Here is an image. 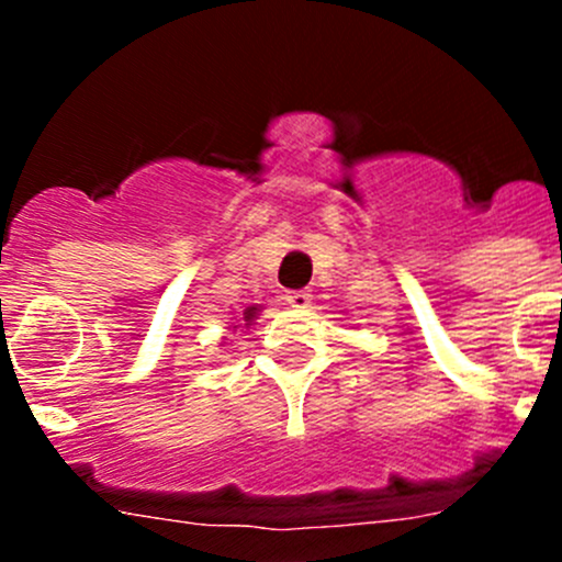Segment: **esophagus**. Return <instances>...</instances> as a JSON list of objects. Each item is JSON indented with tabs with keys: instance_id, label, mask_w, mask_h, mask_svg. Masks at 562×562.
Instances as JSON below:
<instances>
[{
	"instance_id": "obj_1",
	"label": "esophagus",
	"mask_w": 562,
	"mask_h": 562,
	"mask_svg": "<svg viewBox=\"0 0 562 562\" xmlns=\"http://www.w3.org/2000/svg\"><path fill=\"white\" fill-rule=\"evenodd\" d=\"M282 299H285L288 307H296V310L310 307V302H313V296H310L307 291H288Z\"/></svg>"
}]
</instances>
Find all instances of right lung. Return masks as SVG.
Listing matches in <instances>:
<instances>
[{
	"label": "right lung",
	"mask_w": 562,
	"mask_h": 562,
	"mask_svg": "<svg viewBox=\"0 0 562 562\" xmlns=\"http://www.w3.org/2000/svg\"><path fill=\"white\" fill-rule=\"evenodd\" d=\"M252 315H255V307H249L245 313V321H252Z\"/></svg>",
	"instance_id": "obj_1"
}]
</instances>
